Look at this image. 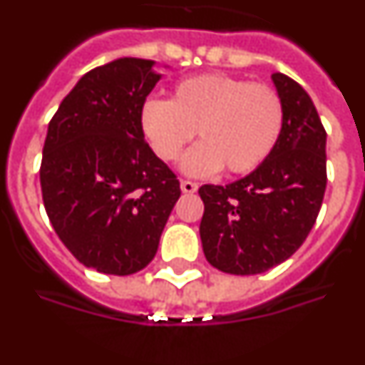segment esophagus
Wrapping results in <instances>:
<instances>
[{"instance_id":"1","label":"esophagus","mask_w":365,"mask_h":365,"mask_svg":"<svg viewBox=\"0 0 365 365\" xmlns=\"http://www.w3.org/2000/svg\"><path fill=\"white\" fill-rule=\"evenodd\" d=\"M180 190H182V193H195L197 192V185L192 182V180H180Z\"/></svg>"}]
</instances>
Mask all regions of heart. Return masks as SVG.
I'll return each mask as SVG.
<instances>
[{
	"instance_id": "b5f03b06",
	"label": "heart",
	"mask_w": 365,
	"mask_h": 365,
	"mask_svg": "<svg viewBox=\"0 0 365 365\" xmlns=\"http://www.w3.org/2000/svg\"><path fill=\"white\" fill-rule=\"evenodd\" d=\"M282 96L265 83L230 74L206 73L175 83L172 100L150 98L138 122L159 159H179L186 144H195L182 159L188 175H214L219 170L241 175L269 159L283 131Z\"/></svg>"
}]
</instances>
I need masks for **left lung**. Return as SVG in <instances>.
Wrapping results in <instances>:
<instances>
[{
	"label": "left lung",
	"instance_id": "8db88e82",
	"mask_svg": "<svg viewBox=\"0 0 365 365\" xmlns=\"http://www.w3.org/2000/svg\"><path fill=\"white\" fill-rule=\"evenodd\" d=\"M272 82L285 120L269 159L230 185L199 188L202 252L212 267L235 276L289 259L314 227L327 185V135L311 96L282 73Z\"/></svg>",
	"mask_w": 365,
	"mask_h": 365
}]
</instances>
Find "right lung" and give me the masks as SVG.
Returning <instances> with one entry per match:
<instances>
[{"instance_id": "add662e5", "label": "right lung", "mask_w": 365, "mask_h": 365, "mask_svg": "<svg viewBox=\"0 0 365 365\" xmlns=\"http://www.w3.org/2000/svg\"><path fill=\"white\" fill-rule=\"evenodd\" d=\"M153 66V60L118 58L86 73L45 137V212L69 252L96 272L143 270L180 197L175 173L148 146L138 122L163 76Z\"/></svg>"}]
</instances>
